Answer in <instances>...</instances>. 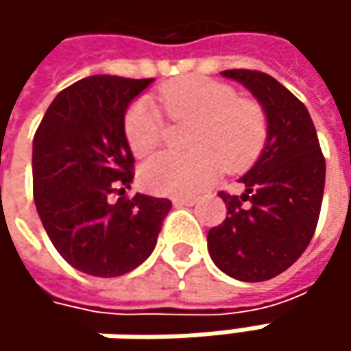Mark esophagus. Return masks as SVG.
<instances>
[{
    "mask_svg": "<svg viewBox=\"0 0 351 351\" xmlns=\"http://www.w3.org/2000/svg\"><path fill=\"white\" fill-rule=\"evenodd\" d=\"M171 201H173V205H178V207H193V205H195V199H193V197H173Z\"/></svg>",
    "mask_w": 351,
    "mask_h": 351,
    "instance_id": "1",
    "label": "esophagus"
}]
</instances>
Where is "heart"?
<instances>
[{"label": "heart", "instance_id": "1", "mask_svg": "<svg viewBox=\"0 0 351 351\" xmlns=\"http://www.w3.org/2000/svg\"><path fill=\"white\" fill-rule=\"evenodd\" d=\"M158 99L171 119L197 121L189 148L191 154H162L150 158L141 171L144 187L158 195L187 197L215 182L224 169L250 166L262 152L267 119L252 99L238 97L226 84L201 75L169 82ZM164 136L160 109L146 97L136 99L125 113V138L132 154H150Z\"/></svg>", "mask_w": 351, "mask_h": 351}]
</instances>
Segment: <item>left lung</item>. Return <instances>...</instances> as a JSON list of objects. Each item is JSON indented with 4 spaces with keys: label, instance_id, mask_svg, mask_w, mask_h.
Wrapping results in <instances>:
<instances>
[{
    "label": "left lung",
    "instance_id": "left-lung-1",
    "mask_svg": "<svg viewBox=\"0 0 351 351\" xmlns=\"http://www.w3.org/2000/svg\"><path fill=\"white\" fill-rule=\"evenodd\" d=\"M262 105L267 136L256 164L238 180L244 193H221L223 224L207 234L210 260L238 281H267L301 258L320 215L326 164L306 107L276 77L224 70ZM249 203L246 204L245 201Z\"/></svg>",
    "mask_w": 351,
    "mask_h": 351
}]
</instances>
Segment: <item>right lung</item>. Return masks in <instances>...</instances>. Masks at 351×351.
Wrapping results in <instances>:
<instances>
[{"instance_id": "add662e5", "label": "right lung", "mask_w": 351, "mask_h": 351, "mask_svg": "<svg viewBox=\"0 0 351 351\" xmlns=\"http://www.w3.org/2000/svg\"><path fill=\"white\" fill-rule=\"evenodd\" d=\"M154 82L89 75L60 91L33 138V193L50 242L72 267L119 277L156 248L169 199L119 197L132 183L128 105Z\"/></svg>"}]
</instances>
